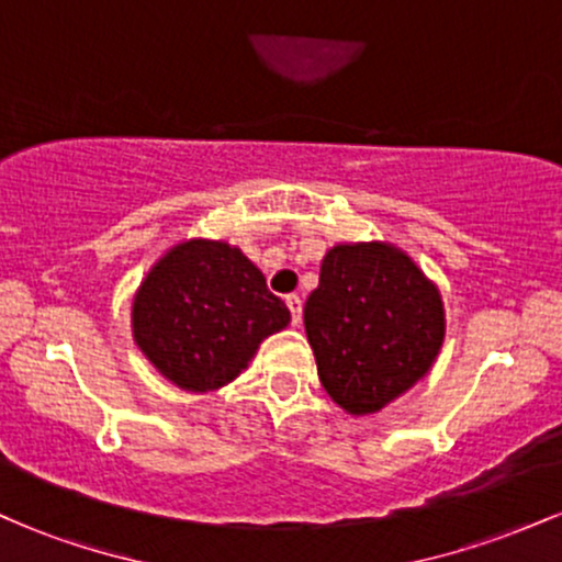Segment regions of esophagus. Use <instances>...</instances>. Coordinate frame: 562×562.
Segmentation results:
<instances>
[{"label": "esophagus", "instance_id": "34e87169", "mask_svg": "<svg viewBox=\"0 0 562 562\" xmlns=\"http://www.w3.org/2000/svg\"><path fill=\"white\" fill-rule=\"evenodd\" d=\"M285 306L290 308V319H293V325H301V314H303L301 295H295V293L285 295Z\"/></svg>", "mask_w": 562, "mask_h": 562}]
</instances>
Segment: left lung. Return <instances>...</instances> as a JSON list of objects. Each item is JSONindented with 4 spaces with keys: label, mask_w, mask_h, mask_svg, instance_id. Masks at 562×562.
I'll list each match as a JSON object with an SVG mask.
<instances>
[{
    "label": "left lung",
    "mask_w": 562,
    "mask_h": 562,
    "mask_svg": "<svg viewBox=\"0 0 562 562\" xmlns=\"http://www.w3.org/2000/svg\"><path fill=\"white\" fill-rule=\"evenodd\" d=\"M303 325L322 385L357 417L375 415L428 375L447 333L436 282L380 240L327 250Z\"/></svg>",
    "instance_id": "obj_1"
}]
</instances>
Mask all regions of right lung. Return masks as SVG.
<instances>
[{"label":"right lung","instance_id":"obj_1","mask_svg":"<svg viewBox=\"0 0 562 562\" xmlns=\"http://www.w3.org/2000/svg\"><path fill=\"white\" fill-rule=\"evenodd\" d=\"M290 325L261 269L224 240L177 243L153 263L132 303V335L177 389L209 393L248 367L261 340Z\"/></svg>","mask_w":562,"mask_h":562}]
</instances>
